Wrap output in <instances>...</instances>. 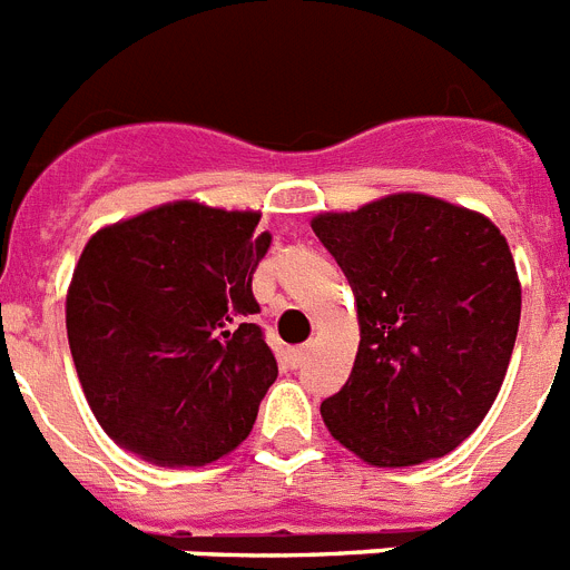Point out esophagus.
Returning <instances> with one entry per match:
<instances>
[{"label":"esophagus","instance_id":"esophagus-1","mask_svg":"<svg viewBox=\"0 0 570 570\" xmlns=\"http://www.w3.org/2000/svg\"><path fill=\"white\" fill-rule=\"evenodd\" d=\"M308 354H311V343L296 345V348H291V363H294V368L303 366L305 360H308Z\"/></svg>","mask_w":570,"mask_h":570}]
</instances>
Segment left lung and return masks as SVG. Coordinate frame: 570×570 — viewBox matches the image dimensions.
I'll return each mask as SVG.
<instances>
[{
    "label": "left lung",
    "mask_w": 570,
    "mask_h": 570,
    "mask_svg": "<svg viewBox=\"0 0 570 570\" xmlns=\"http://www.w3.org/2000/svg\"><path fill=\"white\" fill-rule=\"evenodd\" d=\"M317 238L354 291V368L320 412L374 466L452 452L493 406L522 314L508 238L481 213L395 193L320 213Z\"/></svg>",
    "instance_id": "obj_1"
}]
</instances>
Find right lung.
<instances>
[{
  "label": "right lung",
  "mask_w": 570,
  "mask_h": 570,
  "mask_svg": "<svg viewBox=\"0 0 570 570\" xmlns=\"http://www.w3.org/2000/svg\"><path fill=\"white\" fill-rule=\"evenodd\" d=\"M259 213L160 204L97 230L66 296L77 377L97 424L160 466H204L236 450L276 381L250 314L271 247Z\"/></svg>",
  "instance_id": "add662e5"
}]
</instances>
